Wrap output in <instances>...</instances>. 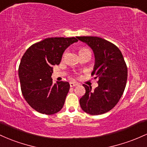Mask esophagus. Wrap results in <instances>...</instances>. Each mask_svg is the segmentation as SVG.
<instances>
[{
	"instance_id": "esophagus-1",
	"label": "esophagus",
	"mask_w": 147,
	"mask_h": 147,
	"mask_svg": "<svg viewBox=\"0 0 147 147\" xmlns=\"http://www.w3.org/2000/svg\"><path fill=\"white\" fill-rule=\"evenodd\" d=\"M69 85H70V87H75V86H77V85H78L77 82H69Z\"/></svg>"
}]
</instances>
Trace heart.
<instances>
[{
  "label": "heart",
  "mask_w": 147,
  "mask_h": 147,
  "mask_svg": "<svg viewBox=\"0 0 147 147\" xmlns=\"http://www.w3.org/2000/svg\"><path fill=\"white\" fill-rule=\"evenodd\" d=\"M86 53H91V52H90V49H89L88 48H87V47H81L80 49V50H79V54H80V55H82V54ZM65 55H66V52L64 53L63 57H65Z\"/></svg>",
  "instance_id": "1"
}]
</instances>
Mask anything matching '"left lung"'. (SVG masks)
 I'll list each match as a JSON object with an SVG mask.
<instances>
[{
	"instance_id": "1",
	"label": "left lung",
	"mask_w": 147,
	"mask_h": 147,
	"mask_svg": "<svg viewBox=\"0 0 147 147\" xmlns=\"http://www.w3.org/2000/svg\"><path fill=\"white\" fill-rule=\"evenodd\" d=\"M91 47L95 55V65L92 76L98 78V86L83 84L85 94L80 98L82 110L92 115L110 111L121 98L126 85L128 69L123 55L113 43L98 37H77Z\"/></svg>"
}]
</instances>
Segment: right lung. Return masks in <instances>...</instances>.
<instances>
[{
	"label": "right lung",
	"instance_id": "right-lung-1",
	"mask_svg": "<svg viewBox=\"0 0 147 147\" xmlns=\"http://www.w3.org/2000/svg\"><path fill=\"white\" fill-rule=\"evenodd\" d=\"M78 42L75 37H51L32 44L21 60L19 76L25 100L38 113L53 115L65 104L70 85L57 82L53 85V66L60 63L67 47Z\"/></svg>",
	"mask_w": 147,
	"mask_h": 147
}]
</instances>
